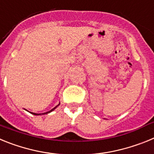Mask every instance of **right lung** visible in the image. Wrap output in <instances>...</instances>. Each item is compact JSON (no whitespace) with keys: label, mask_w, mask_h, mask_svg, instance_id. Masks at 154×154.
<instances>
[{"label":"right lung","mask_w":154,"mask_h":154,"mask_svg":"<svg viewBox=\"0 0 154 154\" xmlns=\"http://www.w3.org/2000/svg\"><path fill=\"white\" fill-rule=\"evenodd\" d=\"M59 105H60V103H59V104H58V106H55V108H53L52 109H51V110H50V111H48V112H44V113H42V114H43V115H44V114H47V113H49V112H52V111H53V110H54V109H55V108H57V106H59ZM31 113H32V114H33V115H42V114H40V113H35V112H31Z\"/></svg>","instance_id":"1"}]
</instances>
